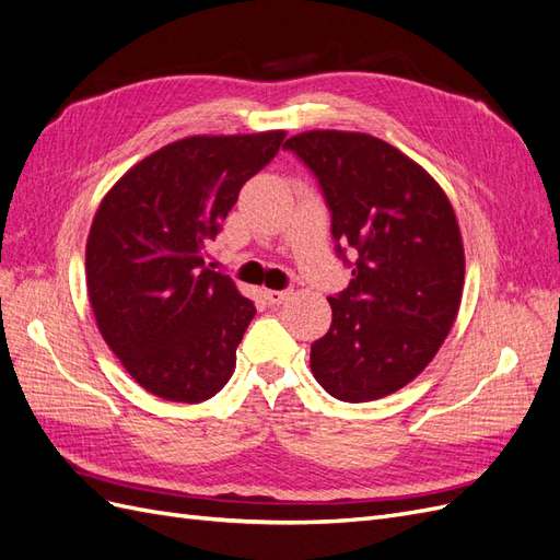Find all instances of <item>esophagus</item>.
I'll list each match as a JSON object with an SVG mask.
<instances>
[{
	"label": "esophagus",
	"mask_w": 560,
	"mask_h": 560,
	"mask_svg": "<svg viewBox=\"0 0 560 560\" xmlns=\"http://www.w3.org/2000/svg\"><path fill=\"white\" fill-rule=\"evenodd\" d=\"M264 296H266L270 306H280V303H284L287 299L292 296V290H266Z\"/></svg>",
	"instance_id": "obj_1"
}]
</instances>
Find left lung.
I'll return each instance as SVG.
<instances>
[{
    "instance_id": "left-lung-1",
    "label": "left lung",
    "mask_w": 560,
    "mask_h": 560,
    "mask_svg": "<svg viewBox=\"0 0 560 560\" xmlns=\"http://www.w3.org/2000/svg\"><path fill=\"white\" fill-rule=\"evenodd\" d=\"M284 149L311 167L352 280L329 296L331 327L311 346L317 383L341 401L397 393L448 336L465 249L442 186L399 149L348 130L299 132ZM359 252L350 265L345 247Z\"/></svg>"
}]
</instances>
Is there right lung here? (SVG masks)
Listing matches in <instances>:
<instances>
[{
    "label": "right lung",
    "instance_id": "right-lung-1",
    "mask_svg": "<svg viewBox=\"0 0 560 560\" xmlns=\"http://www.w3.org/2000/svg\"><path fill=\"white\" fill-rule=\"evenodd\" d=\"M284 130L165 144L100 202L86 243L89 301L112 352L147 393L198 404L235 369L254 303L206 266V245Z\"/></svg>",
    "mask_w": 560,
    "mask_h": 560
}]
</instances>
